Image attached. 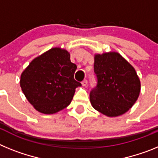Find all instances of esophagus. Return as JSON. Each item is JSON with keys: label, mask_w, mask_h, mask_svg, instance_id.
I'll return each instance as SVG.
<instances>
[{"label": "esophagus", "mask_w": 158, "mask_h": 158, "mask_svg": "<svg viewBox=\"0 0 158 158\" xmlns=\"http://www.w3.org/2000/svg\"><path fill=\"white\" fill-rule=\"evenodd\" d=\"M81 85L82 86H86L88 85V81L86 80V79H85V80L81 82Z\"/></svg>", "instance_id": "obj_1"}]
</instances>
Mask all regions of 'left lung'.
<instances>
[{"label": "left lung", "instance_id": "1", "mask_svg": "<svg viewBox=\"0 0 158 158\" xmlns=\"http://www.w3.org/2000/svg\"><path fill=\"white\" fill-rule=\"evenodd\" d=\"M94 73L97 84L89 96L95 109L109 117L129 111L141 89L134 67L118 53H104L95 55Z\"/></svg>", "mask_w": 158, "mask_h": 158}]
</instances>
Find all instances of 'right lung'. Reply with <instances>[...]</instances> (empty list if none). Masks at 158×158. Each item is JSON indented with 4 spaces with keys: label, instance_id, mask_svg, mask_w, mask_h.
Here are the masks:
<instances>
[{
    "label": "right lung",
    "instance_id": "add662e5",
    "mask_svg": "<svg viewBox=\"0 0 158 158\" xmlns=\"http://www.w3.org/2000/svg\"><path fill=\"white\" fill-rule=\"evenodd\" d=\"M76 69L69 53L54 47L32 60L22 73L20 87L38 111L54 114L70 104L76 88L81 85L73 77Z\"/></svg>",
    "mask_w": 158,
    "mask_h": 158
}]
</instances>
